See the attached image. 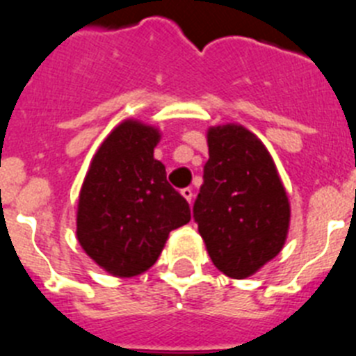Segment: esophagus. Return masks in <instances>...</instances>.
<instances>
[{"instance_id":"obj_1","label":"esophagus","mask_w":356,"mask_h":356,"mask_svg":"<svg viewBox=\"0 0 356 356\" xmlns=\"http://www.w3.org/2000/svg\"><path fill=\"white\" fill-rule=\"evenodd\" d=\"M181 195L184 197V199H186L188 202L191 204V200H193V190H191V188H182Z\"/></svg>"}]
</instances>
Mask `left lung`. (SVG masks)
I'll list each match as a JSON object with an SVG mask.
<instances>
[{"instance_id":"obj_1","label":"left lung","mask_w":356,"mask_h":356,"mask_svg":"<svg viewBox=\"0 0 356 356\" xmlns=\"http://www.w3.org/2000/svg\"><path fill=\"white\" fill-rule=\"evenodd\" d=\"M208 147L193 218L213 265L243 280L285 245L289 197L265 145L242 125L209 129Z\"/></svg>"}]
</instances>
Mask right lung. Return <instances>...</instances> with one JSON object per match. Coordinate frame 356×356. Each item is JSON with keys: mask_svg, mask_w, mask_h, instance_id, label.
Segmentation results:
<instances>
[{"mask_svg": "<svg viewBox=\"0 0 356 356\" xmlns=\"http://www.w3.org/2000/svg\"><path fill=\"white\" fill-rule=\"evenodd\" d=\"M159 132L127 120L92 157L80 190L76 238L113 276H138L156 264L170 231L191 218L186 199L154 159Z\"/></svg>", "mask_w": 356, "mask_h": 356, "instance_id": "obj_1", "label": "right lung"}]
</instances>
